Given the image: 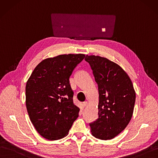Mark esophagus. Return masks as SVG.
Listing matches in <instances>:
<instances>
[{
  "instance_id": "esophagus-1",
  "label": "esophagus",
  "mask_w": 158,
  "mask_h": 158,
  "mask_svg": "<svg viewBox=\"0 0 158 158\" xmlns=\"http://www.w3.org/2000/svg\"><path fill=\"white\" fill-rule=\"evenodd\" d=\"M87 104H88V103H87V102H84L83 103V107H86Z\"/></svg>"
}]
</instances>
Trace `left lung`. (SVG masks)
Returning a JSON list of instances; mask_svg holds the SVG:
<instances>
[{
    "mask_svg": "<svg viewBox=\"0 0 158 158\" xmlns=\"http://www.w3.org/2000/svg\"><path fill=\"white\" fill-rule=\"evenodd\" d=\"M99 92L98 118L90 123L92 135L110 140L123 131L132 117L135 91L128 75L106 58L86 55Z\"/></svg>",
    "mask_w": 158,
    "mask_h": 158,
    "instance_id": "8db88e82",
    "label": "left lung"
}]
</instances>
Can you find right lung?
<instances>
[{"instance_id":"add662e5","label":"right lung","mask_w":158,"mask_h":158,"mask_svg":"<svg viewBox=\"0 0 158 158\" xmlns=\"http://www.w3.org/2000/svg\"><path fill=\"white\" fill-rule=\"evenodd\" d=\"M84 54L48 58L34 68L26 84V106L38 133L49 141L66 137L79 116L69 78Z\"/></svg>"}]
</instances>
